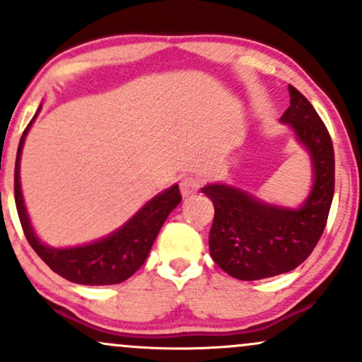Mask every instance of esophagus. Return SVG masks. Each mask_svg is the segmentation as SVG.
Segmentation results:
<instances>
[{
	"label": "esophagus",
	"mask_w": 362,
	"mask_h": 362,
	"mask_svg": "<svg viewBox=\"0 0 362 362\" xmlns=\"http://www.w3.org/2000/svg\"><path fill=\"white\" fill-rule=\"evenodd\" d=\"M199 187H201V182L194 177H184L180 180V192L184 197H190V195H194L199 190Z\"/></svg>",
	"instance_id": "1"
}]
</instances>
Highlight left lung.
<instances>
[{
    "instance_id": "8db88e82",
    "label": "left lung",
    "mask_w": 362,
    "mask_h": 362,
    "mask_svg": "<svg viewBox=\"0 0 362 362\" xmlns=\"http://www.w3.org/2000/svg\"><path fill=\"white\" fill-rule=\"evenodd\" d=\"M289 97L281 122L293 127L313 167V187L303 206L267 204L226 184L201 189L214 204L211 257L235 279L257 281L293 271L308 259L325 230L335 187L334 146L305 95L289 85Z\"/></svg>"
}]
</instances>
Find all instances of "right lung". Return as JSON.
Listing matches in <instances>:
<instances>
[{
	"instance_id": "right-lung-1",
	"label": "right lung",
	"mask_w": 362,
	"mask_h": 362,
	"mask_svg": "<svg viewBox=\"0 0 362 362\" xmlns=\"http://www.w3.org/2000/svg\"><path fill=\"white\" fill-rule=\"evenodd\" d=\"M39 110H37V114H39ZM34 119L23 131L15 161V204L25 238L34 248L37 255L54 272L59 274L64 279L76 282V284L107 286L119 284V282L129 279L144 264L165 219L180 204V189L175 184L161 194L155 195L122 228H119L117 231L105 236V238L88 245H81V247H47L34 233V228H32L27 207L23 202L22 185H20V156H22L25 136H27Z\"/></svg>"
}]
</instances>
